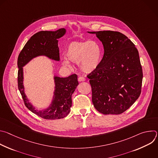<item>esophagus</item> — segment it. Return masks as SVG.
<instances>
[{
	"label": "esophagus",
	"mask_w": 158,
	"mask_h": 158,
	"mask_svg": "<svg viewBox=\"0 0 158 158\" xmlns=\"http://www.w3.org/2000/svg\"><path fill=\"white\" fill-rule=\"evenodd\" d=\"M85 81V78L83 77H79L78 78V81L79 82H83V81Z\"/></svg>",
	"instance_id": "1"
}]
</instances>
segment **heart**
I'll list each match as a JSON object with an SVG mask.
<instances>
[{"mask_svg":"<svg viewBox=\"0 0 158 158\" xmlns=\"http://www.w3.org/2000/svg\"><path fill=\"white\" fill-rule=\"evenodd\" d=\"M65 55L67 58L62 59V63L64 66L71 67V61L77 63L82 72L91 73L95 71L99 65L101 50L96 41L76 40L67 45Z\"/></svg>","mask_w":158,"mask_h":158,"instance_id":"heart-1","label":"heart"}]
</instances>
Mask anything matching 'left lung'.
Instances as JSON below:
<instances>
[{
	"instance_id": "8db88e82",
	"label": "left lung",
	"mask_w": 158,
	"mask_h": 158,
	"mask_svg": "<svg viewBox=\"0 0 158 158\" xmlns=\"http://www.w3.org/2000/svg\"><path fill=\"white\" fill-rule=\"evenodd\" d=\"M94 34L102 42L104 56L98 69L87 77L94 107L103 114H120L140 96L143 70L135 45L119 32Z\"/></svg>"
}]
</instances>
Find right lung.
<instances>
[{
	"label": "right lung",
	"mask_w": 158,
	"mask_h": 158,
	"mask_svg": "<svg viewBox=\"0 0 158 158\" xmlns=\"http://www.w3.org/2000/svg\"><path fill=\"white\" fill-rule=\"evenodd\" d=\"M66 32V29L62 28L55 31L37 32L27 42L18 57V87L24 104L33 113L45 119H59L69 114L72 106V94L79 84L77 76L73 74L67 77H60L54 74L55 86L51 102L48 107L39 109L29 101L26 94L23 67L39 56L59 61L58 39L62 37Z\"/></svg>",
	"instance_id": "right-lung-1"
}]
</instances>
